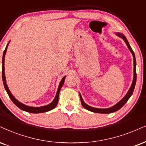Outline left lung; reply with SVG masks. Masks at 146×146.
Segmentation results:
<instances>
[{
    "instance_id": "1",
    "label": "left lung",
    "mask_w": 146,
    "mask_h": 146,
    "mask_svg": "<svg viewBox=\"0 0 146 146\" xmlns=\"http://www.w3.org/2000/svg\"><path fill=\"white\" fill-rule=\"evenodd\" d=\"M116 35L117 36H119L120 38H121L123 39L126 44H127V46H128L129 51H130L131 52V53H132L133 57V64H134L133 80L132 84H131L130 89H129V91L127 92V94H126L125 96L124 97V98L122 99V100H120L119 102H118V103H117L116 105H114V106H112V107H111V108H109L101 109V108H93V107H91V106H89V105H87V104L84 103V102L83 101V100H82V98L81 97V95L80 94V101H81V104H82V106H83V107L85 109H87V110H89L91 111H93V112L101 113V114H109V113H112V112H114V111H118V110H120L124 105H125L126 103H127V102L129 100V99L130 98V97L131 96V95H132L133 93V91H134V89H135V84H136V80H137L136 59H135V53H134L133 51L132 48H131V46L129 45V43L128 42V40H127V38L125 37V36L123 34L120 33V32H118V33H116Z\"/></svg>"
}]
</instances>
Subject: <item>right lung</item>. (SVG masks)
I'll list each match as a JSON object with an SVG mask.
<instances>
[{"label":"right lung","mask_w":146,"mask_h":146,"mask_svg":"<svg viewBox=\"0 0 146 146\" xmlns=\"http://www.w3.org/2000/svg\"><path fill=\"white\" fill-rule=\"evenodd\" d=\"M9 43L7 44L6 48H5L4 52H3V59H2V64H3V70H2V78H3V84H4L5 89L6 90L7 94H8L11 100H12V102H13L14 104H15L16 106H17L19 108H20L21 110H22L23 111H28V112L30 113H34V114H37V113H42V112H46V111H50L51 110H53L56 107L57 105V103H58V100H59V92H60V90L62 89L63 84L64 83V80L65 78H66V76H64V78L62 79V80L60 81V83H59V85L58 87V89H57L56 95H55V98L54 99L53 102H51V104H48L46 106H41V107H31V106H28L25 105V104H21V102H19V101L16 100V99L14 98L13 95L11 94V91L9 89L8 87H7V84L6 83V78H5V54H6L7 50V46L9 45Z\"/></svg>","instance_id":"1"}]
</instances>
